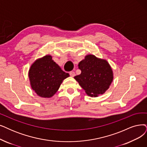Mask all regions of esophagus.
Returning a JSON list of instances; mask_svg holds the SVG:
<instances>
[{"label": "esophagus", "mask_w": 147, "mask_h": 147, "mask_svg": "<svg viewBox=\"0 0 147 147\" xmlns=\"http://www.w3.org/2000/svg\"><path fill=\"white\" fill-rule=\"evenodd\" d=\"M69 74H70V77H74V76L75 75V72H74V71L70 72H69Z\"/></svg>", "instance_id": "1"}]
</instances>
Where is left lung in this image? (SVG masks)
<instances>
[{
	"mask_svg": "<svg viewBox=\"0 0 147 147\" xmlns=\"http://www.w3.org/2000/svg\"><path fill=\"white\" fill-rule=\"evenodd\" d=\"M81 73L74 77L88 96L97 97L109 89L113 80V72L106 60L92 54L87 55L78 63Z\"/></svg>",
	"mask_w": 147,
	"mask_h": 147,
	"instance_id": "1",
	"label": "left lung"
}]
</instances>
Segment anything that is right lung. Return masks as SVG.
Instances as JSON below:
<instances>
[{
	"mask_svg": "<svg viewBox=\"0 0 147 147\" xmlns=\"http://www.w3.org/2000/svg\"><path fill=\"white\" fill-rule=\"evenodd\" d=\"M69 74L63 71L51 55L37 59L29 69L28 77L32 89L42 98H50L59 89Z\"/></svg>",
	"mask_w": 147,
	"mask_h": 147,
	"instance_id": "add662e5",
	"label": "right lung"
}]
</instances>
